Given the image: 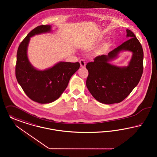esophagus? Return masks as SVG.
I'll return each mask as SVG.
<instances>
[{"label": "esophagus", "mask_w": 157, "mask_h": 157, "mask_svg": "<svg viewBox=\"0 0 157 157\" xmlns=\"http://www.w3.org/2000/svg\"><path fill=\"white\" fill-rule=\"evenodd\" d=\"M80 66L82 67H86V61L84 59H80Z\"/></svg>", "instance_id": "34e87169"}]
</instances>
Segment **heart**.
I'll return each instance as SVG.
<instances>
[{
    "instance_id": "obj_1",
    "label": "heart",
    "mask_w": 157,
    "mask_h": 157,
    "mask_svg": "<svg viewBox=\"0 0 157 157\" xmlns=\"http://www.w3.org/2000/svg\"><path fill=\"white\" fill-rule=\"evenodd\" d=\"M105 50V47H102V48H101L100 50L98 51V54H100V53H101L102 52H103V51Z\"/></svg>"
}]
</instances>
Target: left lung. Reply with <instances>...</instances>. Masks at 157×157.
Masks as SVG:
<instances>
[{
  "instance_id": "obj_1",
  "label": "left lung",
  "mask_w": 157,
  "mask_h": 157,
  "mask_svg": "<svg viewBox=\"0 0 157 157\" xmlns=\"http://www.w3.org/2000/svg\"><path fill=\"white\" fill-rule=\"evenodd\" d=\"M126 33L128 40L107 55L98 56L86 65L89 71L86 86L100 103L110 105L121 102L140 81L144 68L143 49L135 35L129 29H126ZM123 50L132 52L128 67H116L108 63Z\"/></svg>"
}]
</instances>
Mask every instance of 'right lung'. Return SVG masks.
<instances>
[{
	"label": "right lung",
	"mask_w": 157,
	"mask_h": 157,
	"mask_svg": "<svg viewBox=\"0 0 157 157\" xmlns=\"http://www.w3.org/2000/svg\"><path fill=\"white\" fill-rule=\"evenodd\" d=\"M51 28L50 25H40L34 28L21 42L17 51V81L28 98L41 104L50 103L58 99L66 90L71 76L80 68L78 62L61 61L43 71L31 65L27 56L30 38L49 33Z\"/></svg>",
	"instance_id": "1"
}]
</instances>
